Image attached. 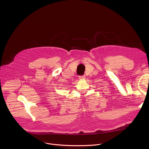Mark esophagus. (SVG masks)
I'll return each instance as SVG.
<instances>
[{"instance_id":"1","label":"esophagus","mask_w":149,"mask_h":149,"mask_svg":"<svg viewBox=\"0 0 149 149\" xmlns=\"http://www.w3.org/2000/svg\"><path fill=\"white\" fill-rule=\"evenodd\" d=\"M78 78L80 79H84L86 78V76H85V75H80V76H79Z\"/></svg>"}]
</instances>
